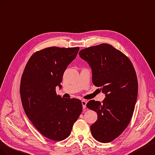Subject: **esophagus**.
Masks as SVG:
<instances>
[{
	"label": "esophagus",
	"mask_w": 155,
	"mask_h": 155,
	"mask_svg": "<svg viewBox=\"0 0 155 155\" xmlns=\"http://www.w3.org/2000/svg\"><path fill=\"white\" fill-rule=\"evenodd\" d=\"M86 104H87V101L85 100H82V107L83 108H85L86 107Z\"/></svg>",
	"instance_id": "34e87169"
}]
</instances>
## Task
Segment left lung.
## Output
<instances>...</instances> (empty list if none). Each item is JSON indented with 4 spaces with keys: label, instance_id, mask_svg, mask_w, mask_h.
<instances>
[{
    "label": "left lung",
    "instance_id": "left-lung-1",
    "mask_svg": "<svg viewBox=\"0 0 155 155\" xmlns=\"http://www.w3.org/2000/svg\"><path fill=\"white\" fill-rule=\"evenodd\" d=\"M78 54L91 68L93 84L106 97L102 103L91 100L86 104L98 116L90 127L91 134L100 142H110L132 117L138 90L136 71L127 56L107 43L84 48Z\"/></svg>",
    "mask_w": 155,
    "mask_h": 155
}]
</instances>
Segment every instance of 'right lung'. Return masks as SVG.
<instances>
[{
  "label": "right lung",
  "instance_id": "1",
  "mask_svg": "<svg viewBox=\"0 0 155 155\" xmlns=\"http://www.w3.org/2000/svg\"><path fill=\"white\" fill-rule=\"evenodd\" d=\"M78 51L79 47H51L37 51L22 74L20 94L26 116L42 135L54 141L68 138L82 111L81 100L62 98L56 93Z\"/></svg>",
  "mask_w": 155,
  "mask_h": 155
}]
</instances>
